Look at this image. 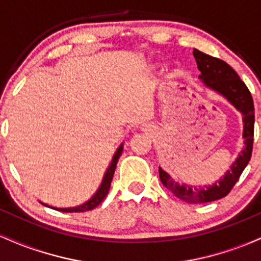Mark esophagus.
<instances>
[{"instance_id": "34e87169", "label": "esophagus", "mask_w": 261, "mask_h": 261, "mask_svg": "<svg viewBox=\"0 0 261 261\" xmlns=\"http://www.w3.org/2000/svg\"><path fill=\"white\" fill-rule=\"evenodd\" d=\"M142 130H146V131H149V128H148V127H147V126H145V127H143V128H142Z\"/></svg>"}]
</instances>
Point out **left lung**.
<instances>
[{"mask_svg":"<svg viewBox=\"0 0 261 261\" xmlns=\"http://www.w3.org/2000/svg\"><path fill=\"white\" fill-rule=\"evenodd\" d=\"M193 55L200 71L199 79L206 88L222 95L224 99L232 104L243 116V151L230 164L229 169L224 173L223 178L218 179L212 185L193 187L188 184H179L173 180L172 176L160 167L161 181L176 197L189 203H203L215 201L226 196L238 181L247 164L249 163L251 151H253L254 103L249 89L227 62L217 58H212L196 49H194Z\"/></svg>","mask_w":261,"mask_h":261,"instance_id":"8db88e82","label":"left lung"}]
</instances>
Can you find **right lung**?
Instances as JSON below:
<instances>
[{"mask_svg":"<svg viewBox=\"0 0 261 261\" xmlns=\"http://www.w3.org/2000/svg\"><path fill=\"white\" fill-rule=\"evenodd\" d=\"M122 149H124V143H121V145L118 147V149H116L115 153H114L113 160H112V162H110L109 167H108L106 173H104L103 180H101L99 188H98L97 191L93 194V196L91 197V199L87 200L86 202L81 203V205L73 206V207H62V208L61 207H54V206H49L41 201L40 202L43 203V205L47 206V207L55 208V210H58V211H62V212H85V211H89V210L95 208L101 201H103L104 199H106L108 191H109L110 184H112L113 176H114V172H115V168H116V163H118L119 158H120V155L122 153Z\"/></svg>","mask_w":261,"mask_h":261,"instance_id":"1","label":"right lung"}]
</instances>
